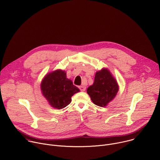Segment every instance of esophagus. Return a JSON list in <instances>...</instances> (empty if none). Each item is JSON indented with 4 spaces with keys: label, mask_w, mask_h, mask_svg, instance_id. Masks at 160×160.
Returning a JSON list of instances; mask_svg holds the SVG:
<instances>
[{
    "label": "esophagus",
    "mask_w": 160,
    "mask_h": 160,
    "mask_svg": "<svg viewBox=\"0 0 160 160\" xmlns=\"http://www.w3.org/2000/svg\"><path fill=\"white\" fill-rule=\"evenodd\" d=\"M79 88H80V90L81 91H82V92H83V91L85 90L86 87H85V86H83V85H81V86L79 87Z\"/></svg>",
    "instance_id": "34e87169"
}]
</instances>
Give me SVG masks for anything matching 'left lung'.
I'll list each match as a JSON object with an SVG mask.
<instances>
[{
	"mask_svg": "<svg viewBox=\"0 0 160 160\" xmlns=\"http://www.w3.org/2000/svg\"><path fill=\"white\" fill-rule=\"evenodd\" d=\"M119 90L116 79L106 68L96 72L94 82L87 90L91 100L97 106H106L115 98Z\"/></svg>",
	"mask_w": 160,
	"mask_h": 160,
	"instance_id": "8db88e82",
	"label": "left lung"
}]
</instances>
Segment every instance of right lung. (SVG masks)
<instances>
[{"instance_id":"add662e5","label":"right lung","mask_w":160,"mask_h":160,"mask_svg":"<svg viewBox=\"0 0 160 160\" xmlns=\"http://www.w3.org/2000/svg\"><path fill=\"white\" fill-rule=\"evenodd\" d=\"M43 96L54 108L62 109L72 101V97L80 90L66 78L64 71L58 70L46 75L41 83Z\"/></svg>"}]
</instances>
